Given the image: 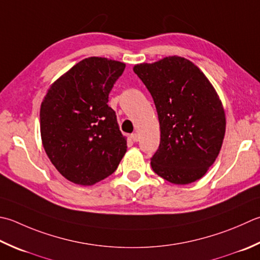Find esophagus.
<instances>
[{"mask_svg":"<svg viewBox=\"0 0 260 260\" xmlns=\"http://www.w3.org/2000/svg\"><path fill=\"white\" fill-rule=\"evenodd\" d=\"M131 139H132V141L133 142H137L139 141V134H136V133H133V134H131Z\"/></svg>","mask_w":260,"mask_h":260,"instance_id":"esophagus-1","label":"esophagus"}]
</instances>
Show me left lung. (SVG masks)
I'll use <instances>...</instances> for the list:
<instances>
[{"label": "left lung", "mask_w": 260, "mask_h": 260, "mask_svg": "<svg viewBox=\"0 0 260 260\" xmlns=\"http://www.w3.org/2000/svg\"><path fill=\"white\" fill-rule=\"evenodd\" d=\"M133 71L150 91L159 117L161 140L152 169L175 185L201 179L215 162L225 135V111L214 86L180 56L136 64Z\"/></svg>", "instance_id": "left-lung-1"}]
</instances>
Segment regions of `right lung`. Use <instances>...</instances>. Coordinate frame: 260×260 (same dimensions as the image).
<instances>
[{
  "label": "right lung",
  "mask_w": 260,
  "mask_h": 260,
  "mask_svg": "<svg viewBox=\"0 0 260 260\" xmlns=\"http://www.w3.org/2000/svg\"><path fill=\"white\" fill-rule=\"evenodd\" d=\"M125 63L106 57L80 60L49 86L40 106L46 154L66 179L92 186L117 169L127 151L108 95Z\"/></svg>",
  "instance_id": "1"
}]
</instances>
